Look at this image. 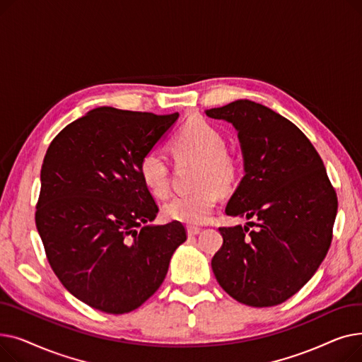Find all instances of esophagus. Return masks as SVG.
Returning a JSON list of instances; mask_svg holds the SVG:
<instances>
[{
  "instance_id": "esophagus-1",
  "label": "esophagus",
  "mask_w": 362,
  "mask_h": 362,
  "mask_svg": "<svg viewBox=\"0 0 362 362\" xmlns=\"http://www.w3.org/2000/svg\"><path fill=\"white\" fill-rule=\"evenodd\" d=\"M201 232V229L198 226H187V235L189 236H195V235H198Z\"/></svg>"
}]
</instances>
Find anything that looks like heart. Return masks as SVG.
I'll return each mask as SVG.
<instances>
[{
    "label": "heart",
    "instance_id": "b5f03b06",
    "mask_svg": "<svg viewBox=\"0 0 362 362\" xmlns=\"http://www.w3.org/2000/svg\"><path fill=\"white\" fill-rule=\"evenodd\" d=\"M177 164L197 163L194 187L197 191L180 195L164 205L167 220L185 224L205 223L213 214L220 192L236 185L240 173L238 158L226 149L223 133L205 120L186 123L170 145ZM142 183L158 199L170 194V168L156 151L145 152L138 163Z\"/></svg>",
    "mask_w": 362,
    "mask_h": 362
}]
</instances>
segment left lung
I'll list each match as a JSON object with an SVG mask.
<instances>
[{"label":"left lung","instance_id":"1","mask_svg":"<svg viewBox=\"0 0 362 362\" xmlns=\"http://www.w3.org/2000/svg\"><path fill=\"white\" fill-rule=\"evenodd\" d=\"M205 114L230 122L243 152L245 176L226 214L254 220L220 227L214 276L245 305H279L303 288L327 255L336 191L310 139L269 107L239 100Z\"/></svg>","mask_w":362,"mask_h":362}]
</instances>
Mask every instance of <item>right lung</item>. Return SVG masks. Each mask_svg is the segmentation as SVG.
Segmentation results:
<instances>
[{
    "instance_id": "add662e5",
    "label": "right lung",
    "mask_w": 362,
    "mask_h": 362,
    "mask_svg": "<svg viewBox=\"0 0 362 362\" xmlns=\"http://www.w3.org/2000/svg\"><path fill=\"white\" fill-rule=\"evenodd\" d=\"M179 117L100 107L67 124L41 168L35 223L63 286L108 314L141 307L165 279L185 226L158 214L138 163Z\"/></svg>"
}]
</instances>
